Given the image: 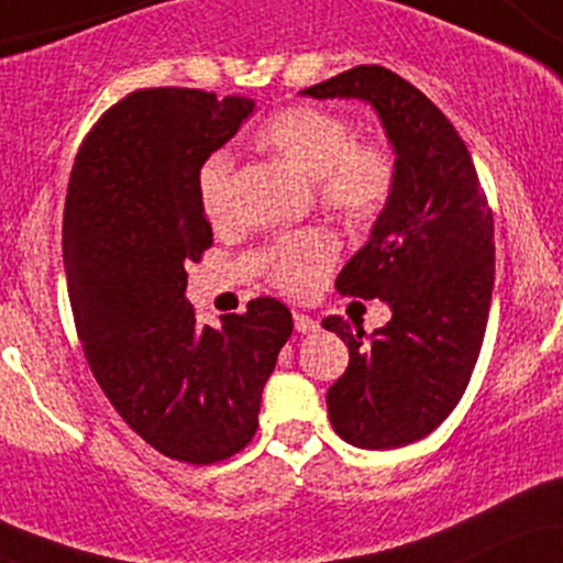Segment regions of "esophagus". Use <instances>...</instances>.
<instances>
[{"mask_svg": "<svg viewBox=\"0 0 563 563\" xmlns=\"http://www.w3.org/2000/svg\"><path fill=\"white\" fill-rule=\"evenodd\" d=\"M294 328L299 333H314L320 328V322L314 318H309V314H301V312H294Z\"/></svg>", "mask_w": 563, "mask_h": 563, "instance_id": "obj_1", "label": "esophagus"}]
</instances>
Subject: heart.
Returning <instances> with one entry per match:
<instances>
[{
	"instance_id": "b5f03b06",
	"label": "heart",
	"mask_w": 563,
	"mask_h": 563,
	"mask_svg": "<svg viewBox=\"0 0 563 563\" xmlns=\"http://www.w3.org/2000/svg\"><path fill=\"white\" fill-rule=\"evenodd\" d=\"M262 151L273 153L314 179L322 206L346 222H371L384 211L394 190L397 166L380 142H357V129L339 113L314 106L277 111L256 134ZM232 158L214 153L198 172V196L203 214L219 222L228 214ZM335 260V243L322 230L294 232L277 241L269 256V275L286 294L307 296L320 286Z\"/></svg>"
}]
</instances>
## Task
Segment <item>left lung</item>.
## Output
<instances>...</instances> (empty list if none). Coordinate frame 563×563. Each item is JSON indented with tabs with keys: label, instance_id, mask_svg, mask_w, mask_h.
Returning a JSON list of instances; mask_svg holds the SVG:
<instances>
[{
	"label": "left lung",
	"instance_id": "left-lung-1",
	"mask_svg": "<svg viewBox=\"0 0 563 563\" xmlns=\"http://www.w3.org/2000/svg\"><path fill=\"white\" fill-rule=\"evenodd\" d=\"M299 95L367 102L394 151L391 196L335 277L341 294L389 303L391 320L371 335L335 314L322 325L349 346L325 397L335 434L405 448L455 410L474 373L495 283L493 211L466 142L402 76L357 66Z\"/></svg>",
	"mask_w": 563,
	"mask_h": 563
}]
</instances>
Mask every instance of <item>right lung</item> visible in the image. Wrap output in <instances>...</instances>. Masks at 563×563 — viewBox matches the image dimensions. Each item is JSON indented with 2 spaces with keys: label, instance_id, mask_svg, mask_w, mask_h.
<instances>
[{
  "label": "right lung",
  "instance_id": "1",
  "mask_svg": "<svg viewBox=\"0 0 563 563\" xmlns=\"http://www.w3.org/2000/svg\"><path fill=\"white\" fill-rule=\"evenodd\" d=\"M251 97L137 89L81 142L63 214L76 333L129 429L174 461H224L260 426L262 389L294 331L286 303L198 325L187 262L211 245L198 172L254 113Z\"/></svg>",
  "mask_w": 563,
  "mask_h": 563
}]
</instances>
